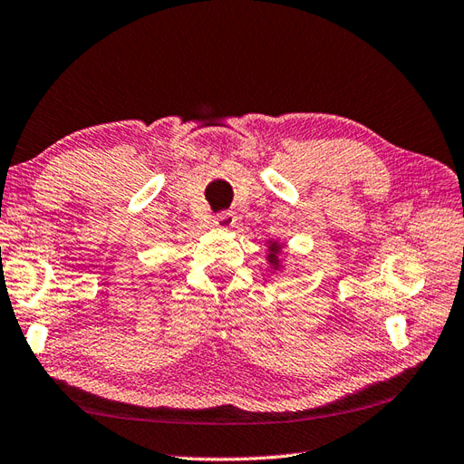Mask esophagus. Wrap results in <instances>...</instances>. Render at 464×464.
Returning a JSON list of instances; mask_svg holds the SVG:
<instances>
[{"mask_svg": "<svg viewBox=\"0 0 464 464\" xmlns=\"http://www.w3.org/2000/svg\"><path fill=\"white\" fill-rule=\"evenodd\" d=\"M235 223V216L231 211H219L213 216V225H219V227H231Z\"/></svg>", "mask_w": 464, "mask_h": 464, "instance_id": "1", "label": "esophagus"}]
</instances>
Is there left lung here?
I'll list each match as a JSON object with an SVG mask.
<instances>
[{
  "label": "left lung",
  "instance_id": "obj_1",
  "mask_svg": "<svg viewBox=\"0 0 464 464\" xmlns=\"http://www.w3.org/2000/svg\"><path fill=\"white\" fill-rule=\"evenodd\" d=\"M278 251H280V248L276 246V243L270 246V255H268V260H270L272 265H275V268H276V263H278V256H276V253H278Z\"/></svg>",
  "mask_w": 464,
  "mask_h": 464
}]
</instances>
